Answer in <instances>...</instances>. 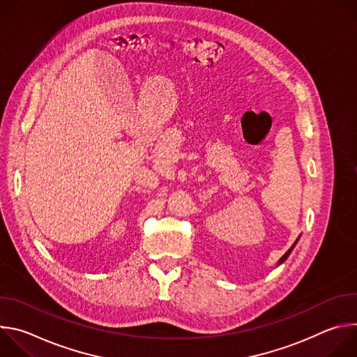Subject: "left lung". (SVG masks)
Returning a JSON list of instances; mask_svg holds the SVG:
<instances>
[{
    "instance_id": "left-lung-1",
    "label": "left lung",
    "mask_w": 357,
    "mask_h": 357,
    "mask_svg": "<svg viewBox=\"0 0 357 357\" xmlns=\"http://www.w3.org/2000/svg\"><path fill=\"white\" fill-rule=\"evenodd\" d=\"M296 241H298V240H296ZM296 241H295V243H294V244H292V245H291V248H289V250H288V251H287V252H285V254H284V256H282V257H281V259H280V261H278V264H277V266H280V264H282V263H284V261H285V260H287V259H288V256H289V254H291V251H292V250H294V247H295V244H296Z\"/></svg>"
}]
</instances>
